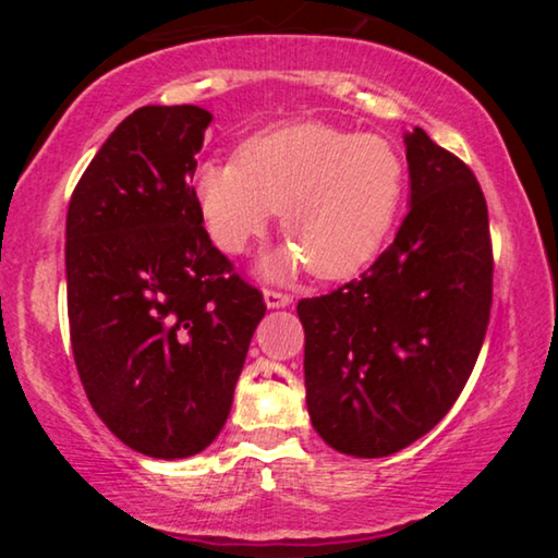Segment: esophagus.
Returning a JSON list of instances; mask_svg holds the SVG:
<instances>
[{"instance_id":"34e87169","label":"esophagus","mask_w":558,"mask_h":558,"mask_svg":"<svg viewBox=\"0 0 558 558\" xmlns=\"http://www.w3.org/2000/svg\"><path fill=\"white\" fill-rule=\"evenodd\" d=\"M264 302H266V307H271V310L289 307V304H292V294L279 292V289H264Z\"/></svg>"}]
</instances>
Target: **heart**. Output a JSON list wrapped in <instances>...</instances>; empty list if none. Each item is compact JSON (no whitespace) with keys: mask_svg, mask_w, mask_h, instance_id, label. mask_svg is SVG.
I'll list each match as a JSON object with an SVG mask.
<instances>
[{"mask_svg":"<svg viewBox=\"0 0 558 558\" xmlns=\"http://www.w3.org/2000/svg\"><path fill=\"white\" fill-rule=\"evenodd\" d=\"M407 182V159L386 136L304 121L248 136L235 162L197 167L195 201L226 254H243L281 208L292 246L266 271L287 277L310 266L319 279H348L384 248Z\"/></svg>","mask_w":558,"mask_h":558,"instance_id":"1","label":"heart"}]
</instances>
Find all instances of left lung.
Segmentation results:
<instances>
[{"mask_svg":"<svg viewBox=\"0 0 558 558\" xmlns=\"http://www.w3.org/2000/svg\"><path fill=\"white\" fill-rule=\"evenodd\" d=\"M411 208L361 279L296 304L315 432L353 457H386L460 399L493 307L487 203L468 165L424 129L407 134Z\"/></svg>","mask_w":558,"mask_h":558,"instance_id":"1","label":"left lung"}]
</instances>
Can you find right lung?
<instances>
[{"label":"right lung","mask_w":558,"mask_h":558,"mask_svg":"<svg viewBox=\"0 0 558 558\" xmlns=\"http://www.w3.org/2000/svg\"><path fill=\"white\" fill-rule=\"evenodd\" d=\"M210 113L142 106L71 195L68 323L98 418L134 452H203L231 414L264 294L213 246L193 174Z\"/></svg>","instance_id":"obj_1"}]
</instances>
